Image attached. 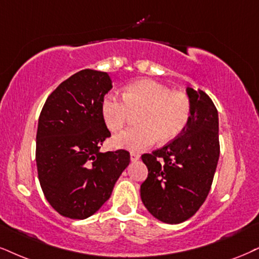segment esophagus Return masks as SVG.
Segmentation results:
<instances>
[{"mask_svg": "<svg viewBox=\"0 0 259 259\" xmlns=\"http://www.w3.org/2000/svg\"><path fill=\"white\" fill-rule=\"evenodd\" d=\"M139 158H140L139 154H137V152H131V161L136 162V161H138Z\"/></svg>", "mask_w": 259, "mask_h": 259, "instance_id": "obj_1", "label": "esophagus"}]
</instances>
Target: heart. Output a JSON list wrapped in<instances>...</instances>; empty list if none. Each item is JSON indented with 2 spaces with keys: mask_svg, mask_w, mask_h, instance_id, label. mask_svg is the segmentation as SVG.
<instances>
[{
  "mask_svg": "<svg viewBox=\"0 0 259 259\" xmlns=\"http://www.w3.org/2000/svg\"><path fill=\"white\" fill-rule=\"evenodd\" d=\"M139 126L131 127L113 138L115 148L142 151L159 142L168 143L181 135L191 117V101L184 92L167 85L140 79L123 89L122 96L108 94L102 102V114L108 128L117 132L138 113Z\"/></svg>",
  "mask_w": 259,
  "mask_h": 259,
  "instance_id": "b5f03b06",
  "label": "heart"
}]
</instances>
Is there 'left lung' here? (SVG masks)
I'll return each mask as SVG.
<instances>
[{
  "instance_id": "8db88e82",
  "label": "left lung",
  "mask_w": 259,
  "mask_h": 259,
  "mask_svg": "<svg viewBox=\"0 0 259 259\" xmlns=\"http://www.w3.org/2000/svg\"><path fill=\"white\" fill-rule=\"evenodd\" d=\"M191 117L180 136L142 155L149 174L140 197L159 221L177 225L196 213L205 202L220 157L219 114L202 90L187 88Z\"/></svg>"
}]
</instances>
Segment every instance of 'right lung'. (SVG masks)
<instances>
[{
    "label": "right lung",
    "mask_w": 259,
    "mask_h": 259,
    "mask_svg": "<svg viewBox=\"0 0 259 259\" xmlns=\"http://www.w3.org/2000/svg\"><path fill=\"white\" fill-rule=\"evenodd\" d=\"M110 89L108 73L82 69L57 86L40 111L38 179L48 202L65 218L94 215L130 164L127 150L100 152L110 137L102 114V102Z\"/></svg>",
    "instance_id": "1"
}]
</instances>
